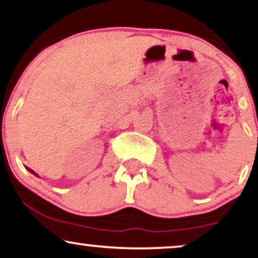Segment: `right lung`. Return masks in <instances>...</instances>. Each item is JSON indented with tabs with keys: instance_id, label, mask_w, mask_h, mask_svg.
Instances as JSON below:
<instances>
[{
	"instance_id": "1",
	"label": "right lung",
	"mask_w": 258,
	"mask_h": 258,
	"mask_svg": "<svg viewBox=\"0 0 258 258\" xmlns=\"http://www.w3.org/2000/svg\"><path fill=\"white\" fill-rule=\"evenodd\" d=\"M25 168H27L28 170H29V172H30V173H32V174H34V175H36V176H38L37 175V174H36L35 172H34V170H32V169H30V168H28V167H25Z\"/></svg>"
}]
</instances>
